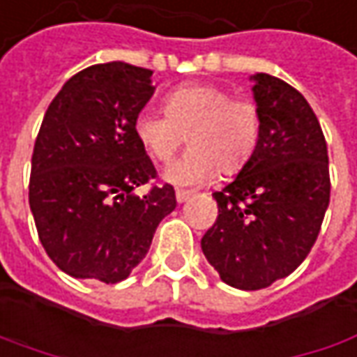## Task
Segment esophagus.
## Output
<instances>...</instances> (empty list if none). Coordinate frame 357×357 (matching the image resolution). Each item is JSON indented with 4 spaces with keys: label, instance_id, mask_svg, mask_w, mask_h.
Wrapping results in <instances>:
<instances>
[{
    "label": "esophagus",
    "instance_id": "1",
    "mask_svg": "<svg viewBox=\"0 0 357 357\" xmlns=\"http://www.w3.org/2000/svg\"><path fill=\"white\" fill-rule=\"evenodd\" d=\"M192 192H188V190H178L176 192V199H178V204H183V202H188L190 197H192Z\"/></svg>",
    "mask_w": 357,
    "mask_h": 357
}]
</instances>
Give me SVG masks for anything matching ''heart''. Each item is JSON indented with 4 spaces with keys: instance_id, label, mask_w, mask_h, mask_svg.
I'll return each instance as SVG.
<instances>
[{
    "instance_id": "heart-1",
    "label": "heart",
    "mask_w": 357,
    "mask_h": 357,
    "mask_svg": "<svg viewBox=\"0 0 357 357\" xmlns=\"http://www.w3.org/2000/svg\"><path fill=\"white\" fill-rule=\"evenodd\" d=\"M163 112H139L133 132L139 146L158 163H169L188 135L190 151L165 179L195 185L213 176H236L254 158L261 135V109L250 98H234L213 84H183L163 98Z\"/></svg>"
}]
</instances>
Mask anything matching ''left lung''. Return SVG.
Listing matches in <instances>:
<instances>
[{
  "label": "left lung",
  "mask_w": 357,
  "mask_h": 357,
  "mask_svg": "<svg viewBox=\"0 0 357 357\" xmlns=\"http://www.w3.org/2000/svg\"><path fill=\"white\" fill-rule=\"evenodd\" d=\"M261 135L254 158L213 192L218 218L202 252L227 286L261 289L296 270L318 240L330 204L328 146L302 93L268 73L254 75Z\"/></svg>",
  "instance_id": "8db88e82"
}]
</instances>
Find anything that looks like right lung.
<instances>
[{"label": "right lung", "instance_id": "1", "mask_svg": "<svg viewBox=\"0 0 357 357\" xmlns=\"http://www.w3.org/2000/svg\"><path fill=\"white\" fill-rule=\"evenodd\" d=\"M155 87L151 71L89 66L59 89L41 121L29 208L45 254L71 278L117 284L148 254L176 192L139 146L133 119ZM149 183L139 198L132 190Z\"/></svg>", "mask_w": 357, "mask_h": 357}]
</instances>
